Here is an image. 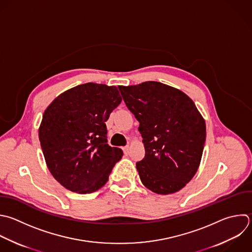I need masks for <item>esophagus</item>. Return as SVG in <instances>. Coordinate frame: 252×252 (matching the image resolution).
Wrapping results in <instances>:
<instances>
[{
    "label": "esophagus",
    "instance_id": "1",
    "mask_svg": "<svg viewBox=\"0 0 252 252\" xmlns=\"http://www.w3.org/2000/svg\"><path fill=\"white\" fill-rule=\"evenodd\" d=\"M129 150H130L129 146H125V147H123V152H124V154H125V155H128V154H129Z\"/></svg>",
    "mask_w": 252,
    "mask_h": 252
}]
</instances>
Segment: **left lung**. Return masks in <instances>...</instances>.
Masks as SVG:
<instances>
[{
	"label": "left lung",
	"instance_id": "8db88e82",
	"mask_svg": "<svg viewBox=\"0 0 252 252\" xmlns=\"http://www.w3.org/2000/svg\"><path fill=\"white\" fill-rule=\"evenodd\" d=\"M118 88L140 123L146 154L136 167L142 183L157 194L179 191L199 167L206 141L204 118L188 95L164 84Z\"/></svg>",
	"mask_w": 252,
	"mask_h": 252
}]
</instances>
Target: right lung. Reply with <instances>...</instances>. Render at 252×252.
I'll list each match as a JSON object with an SVG mask.
<instances>
[{"label":"right lung","mask_w":252,"mask_h":252,"mask_svg":"<svg viewBox=\"0 0 252 252\" xmlns=\"http://www.w3.org/2000/svg\"><path fill=\"white\" fill-rule=\"evenodd\" d=\"M122 98L116 87L88 83L56 97L44 111L39 141L53 177L80 194L101 188L123 156L107 144L105 122Z\"/></svg>","instance_id":"add662e5"}]
</instances>
